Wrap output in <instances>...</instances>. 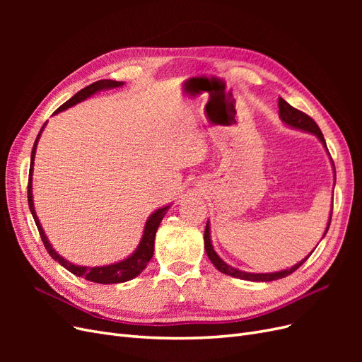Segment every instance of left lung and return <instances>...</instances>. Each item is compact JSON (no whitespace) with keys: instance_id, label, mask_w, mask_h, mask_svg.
<instances>
[{"instance_id":"1","label":"left lung","mask_w":362,"mask_h":362,"mask_svg":"<svg viewBox=\"0 0 362 362\" xmlns=\"http://www.w3.org/2000/svg\"><path fill=\"white\" fill-rule=\"evenodd\" d=\"M278 107H279V117L281 120L286 125L291 127V128H296V129H302V131H306V133H311L314 136H317V139H319L322 141V145L326 148V141H325V137L322 134V131L319 128V125H317L314 120L308 116L305 115L303 112L298 110V108L291 107L287 101H284L282 98H279L278 101ZM327 151V148H326ZM334 164V163H332ZM335 170V168H334ZM331 218H332V210H331V216H329V222H327V226H326V231L323 234V237L326 235L327 229H329V225H331ZM204 242H205V252L208 258H210V261L214 264V267L218 270L225 273V275H229V276H234V278H240V279H245V281H254V282H269V281H276V279H281V278H286L288 275H291V273L294 270H298L303 262L310 258V255L303 258L300 262H298V264H294L293 267L290 269H286V270H281V272H273V273H249V272H242L238 269H234L229 264H226V262L218 257L216 254V250L213 249V245H211V238H210V223L206 222V226H205V233H204ZM317 247V246H315Z\"/></svg>"}]
</instances>
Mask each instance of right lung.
<instances>
[{"label":"right lung","mask_w":362,"mask_h":362,"mask_svg":"<svg viewBox=\"0 0 362 362\" xmlns=\"http://www.w3.org/2000/svg\"><path fill=\"white\" fill-rule=\"evenodd\" d=\"M124 86V81H115V80H100L96 83H92L90 86L84 87V89H81L78 93H75L71 100H68L66 103H64L63 105H60L56 112H54V115H57L63 110H66V108L78 104L84 100H87V98H90L92 95H95L96 92L100 90H107V89H116V87H120ZM43 128H45V125H43L37 134V139L35 141V145H33V151H31V161H30V175H28V206H30V211L33 214V218H35L36 222V226L39 229V234H40V238L43 245H45V249L48 250V254L56 259L57 262H60V264L68 269L71 273H74V275L76 276H81L87 281H92V282H98V284H119V282H127L129 279L136 278L137 275H140L141 272H144V269L148 266L149 259L152 258V255H154V240H156V233L157 229L163 221L164 214L168 213V206H163V208H158L157 211L152 213L149 216V218L146 221V225H145V231H144V235H141V240L140 243L137 246V249L134 250L133 255H129L128 258L119 261V262H115V264H108V266H100V267H89V266H75L72 264V262H69L68 259H64L63 257H60L56 250L52 249L51 243L48 242V238L45 235V231H43L42 226H40V222L39 218L36 216V211H35V204H33V187H31V182H33V166H35V156H36V148H37V141H39V137L42 134Z\"/></svg>","instance_id":"obj_1"}]
</instances>
